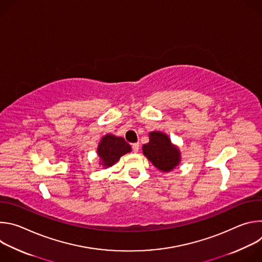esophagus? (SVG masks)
Listing matches in <instances>:
<instances>
[{"label": "esophagus", "mask_w": 262, "mask_h": 262, "mask_svg": "<svg viewBox=\"0 0 262 262\" xmlns=\"http://www.w3.org/2000/svg\"><path fill=\"white\" fill-rule=\"evenodd\" d=\"M132 148H133L134 152H138L139 148H140V144L139 143H134V144H132Z\"/></svg>", "instance_id": "esophagus-1"}]
</instances>
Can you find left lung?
Wrapping results in <instances>:
<instances>
[{"label": "left lung", "mask_w": 262, "mask_h": 262, "mask_svg": "<svg viewBox=\"0 0 262 262\" xmlns=\"http://www.w3.org/2000/svg\"><path fill=\"white\" fill-rule=\"evenodd\" d=\"M142 149L144 156L162 172L172 171L181 161L178 147L162 132L149 133V142Z\"/></svg>", "instance_id": "obj_1"}]
</instances>
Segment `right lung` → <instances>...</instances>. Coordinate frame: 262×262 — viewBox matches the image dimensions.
<instances>
[{
	"mask_svg": "<svg viewBox=\"0 0 262 262\" xmlns=\"http://www.w3.org/2000/svg\"><path fill=\"white\" fill-rule=\"evenodd\" d=\"M130 151L132 147L123 138L110 134L101 138L97 147V155L100 159L99 164L104 168L113 166L122 156Z\"/></svg>",
	"mask_w": 262,
	"mask_h": 262,
	"instance_id": "obj_1",
	"label": "right lung"
}]
</instances>
